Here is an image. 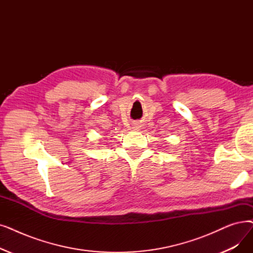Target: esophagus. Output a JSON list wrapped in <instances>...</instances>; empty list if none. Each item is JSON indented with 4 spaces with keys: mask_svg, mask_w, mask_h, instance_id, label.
I'll use <instances>...</instances> for the list:
<instances>
[{
    "mask_svg": "<svg viewBox=\"0 0 253 253\" xmlns=\"http://www.w3.org/2000/svg\"><path fill=\"white\" fill-rule=\"evenodd\" d=\"M135 128H137V127H135Z\"/></svg>",
    "mask_w": 253,
    "mask_h": 253,
    "instance_id": "esophagus-1",
    "label": "esophagus"
}]
</instances>
